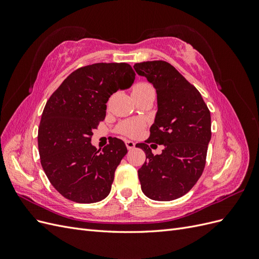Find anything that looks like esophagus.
<instances>
[{
    "mask_svg": "<svg viewBox=\"0 0 259 259\" xmlns=\"http://www.w3.org/2000/svg\"><path fill=\"white\" fill-rule=\"evenodd\" d=\"M125 145H126L128 150H133V149L135 148L136 144L134 142H132V140H125Z\"/></svg>",
    "mask_w": 259,
    "mask_h": 259,
    "instance_id": "obj_1",
    "label": "esophagus"
}]
</instances>
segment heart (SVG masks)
Masks as SVG:
<instances>
[{
    "mask_svg": "<svg viewBox=\"0 0 259 259\" xmlns=\"http://www.w3.org/2000/svg\"><path fill=\"white\" fill-rule=\"evenodd\" d=\"M151 91H154V90L150 84L142 82V83H137L134 88H133L132 94L133 95H137V94H144L146 92H151ZM142 127H143V124L139 121H124L119 125V126H117V132L126 136H135L140 131H142Z\"/></svg>",
    "mask_w": 259,
    "mask_h": 259,
    "instance_id": "obj_1",
    "label": "heart"
}]
</instances>
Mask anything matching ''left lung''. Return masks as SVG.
<instances>
[{
	"label": "left lung",
	"instance_id": "obj_1",
	"mask_svg": "<svg viewBox=\"0 0 259 259\" xmlns=\"http://www.w3.org/2000/svg\"><path fill=\"white\" fill-rule=\"evenodd\" d=\"M134 69L156 91L158 111L146 143L164 146L153 155L147 144L136 145L146 153L138 169L142 190L151 200H175L190 191L204 169L210 113L199 91L168 62L145 61Z\"/></svg>",
	"mask_w": 259,
	"mask_h": 259
}]
</instances>
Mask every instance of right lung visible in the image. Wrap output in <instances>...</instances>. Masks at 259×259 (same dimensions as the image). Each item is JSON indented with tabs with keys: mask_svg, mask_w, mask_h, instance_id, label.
<instances>
[{
	"mask_svg": "<svg viewBox=\"0 0 259 259\" xmlns=\"http://www.w3.org/2000/svg\"><path fill=\"white\" fill-rule=\"evenodd\" d=\"M135 75L125 62L85 66L70 74L46 103L37 134L38 153L46 176L66 199L95 203L110 193L126 146L114 138L100 151L91 137L105 119L109 97L130 89Z\"/></svg>",
	"mask_w": 259,
	"mask_h": 259,
	"instance_id": "obj_1",
	"label": "right lung"
}]
</instances>
